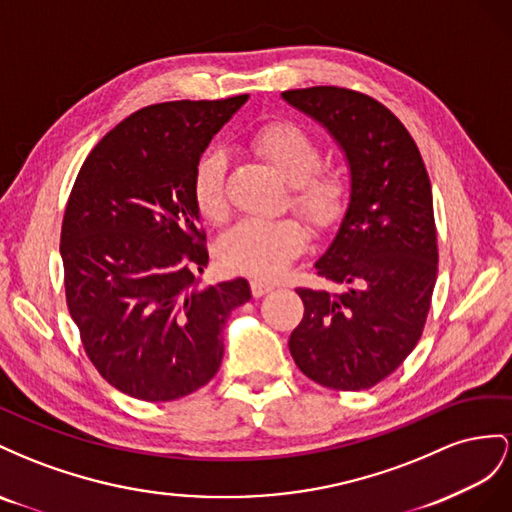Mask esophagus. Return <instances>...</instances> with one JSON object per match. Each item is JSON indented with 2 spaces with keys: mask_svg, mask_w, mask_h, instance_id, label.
<instances>
[{
  "mask_svg": "<svg viewBox=\"0 0 512 512\" xmlns=\"http://www.w3.org/2000/svg\"><path fill=\"white\" fill-rule=\"evenodd\" d=\"M272 289H274V283H270V281H264V279H251V294H253L255 298L270 294Z\"/></svg>",
  "mask_w": 512,
  "mask_h": 512,
  "instance_id": "34e87169",
  "label": "esophagus"
}]
</instances>
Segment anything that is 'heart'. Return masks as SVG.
Instances as JSON below:
<instances>
[{
	"label": "heart",
	"instance_id": "obj_1",
	"mask_svg": "<svg viewBox=\"0 0 512 512\" xmlns=\"http://www.w3.org/2000/svg\"><path fill=\"white\" fill-rule=\"evenodd\" d=\"M251 150L291 184L289 203L317 233L337 229L352 203V178L341 165L319 163L317 139L291 120H272L251 137ZM191 197L197 214L212 225L227 221V158L221 150L201 154L193 169ZM306 246L296 218L242 221L218 240V259L227 270L270 276L291 264Z\"/></svg>",
	"mask_w": 512,
	"mask_h": 512
}]
</instances>
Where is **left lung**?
Instances as JSON below:
<instances>
[{"instance_id": "obj_1", "label": "left lung", "mask_w": 512, "mask_h": 512, "mask_svg": "<svg viewBox=\"0 0 512 512\" xmlns=\"http://www.w3.org/2000/svg\"><path fill=\"white\" fill-rule=\"evenodd\" d=\"M283 98L324 124L352 169V203L315 268L334 291L298 287L304 317L289 337L319 386L364 390L397 371L422 337L437 279V229L418 145L375 98L334 85Z\"/></svg>"}]
</instances>
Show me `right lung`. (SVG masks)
I'll return each mask as SVG.
<instances>
[{"instance_id": "obj_1", "label": "right lung", "mask_w": 512, "mask_h": 512, "mask_svg": "<svg viewBox=\"0 0 512 512\" xmlns=\"http://www.w3.org/2000/svg\"><path fill=\"white\" fill-rule=\"evenodd\" d=\"M246 98L135 111L98 141L70 191L66 304L87 358L128 397L173 401L206 386L229 313L251 300L244 279L197 287L210 255L191 197L199 156Z\"/></svg>"}]
</instances>
